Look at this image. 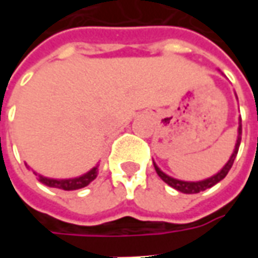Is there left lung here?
<instances>
[{"mask_svg": "<svg viewBox=\"0 0 258 258\" xmlns=\"http://www.w3.org/2000/svg\"><path fill=\"white\" fill-rule=\"evenodd\" d=\"M240 140H242V118H239V127H238V140H236V144H235V149H233L232 155L229 157V160L227 162V164L224 166V167L218 171L217 174H214L213 177L210 178H206L203 181H181V179L173 178V177H170L167 174H164L160 170V168L157 167L156 164L153 163V166H155V170H156L157 175L160 177V178L166 182L170 186H173L174 189L179 190V192H182V194H199L202 190H206L211 188V186H214L216 184H218L221 179L225 178V175L228 174V171L231 170L233 164V160H235V157L238 155L239 151V145H240Z\"/></svg>", "mask_w": 258, "mask_h": 258, "instance_id": "left-lung-1", "label": "left lung"}]
</instances>
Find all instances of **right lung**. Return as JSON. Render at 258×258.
<instances>
[{
	"instance_id": "right-lung-1",
	"label": "right lung",
	"mask_w": 258,
	"mask_h": 258,
	"mask_svg": "<svg viewBox=\"0 0 258 258\" xmlns=\"http://www.w3.org/2000/svg\"><path fill=\"white\" fill-rule=\"evenodd\" d=\"M26 166H27V164H26ZM96 175H98V166L94 168H91L88 173L83 174V175H80L77 178L53 179L42 177V175H38V181L42 182L44 185H47V186H51V188H58V189L63 190H76L80 189V188H84V186H87L90 182H92V181L96 178Z\"/></svg>"
}]
</instances>
